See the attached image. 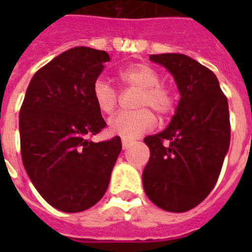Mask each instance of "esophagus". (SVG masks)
I'll use <instances>...</instances> for the list:
<instances>
[{"mask_svg": "<svg viewBox=\"0 0 252 252\" xmlns=\"http://www.w3.org/2000/svg\"><path fill=\"white\" fill-rule=\"evenodd\" d=\"M132 143H133V140H129V139H126V137H123L121 139V144H123V148L126 150V148H128L129 146H131Z\"/></svg>", "mask_w": 252, "mask_h": 252, "instance_id": "34e87169", "label": "esophagus"}]
</instances>
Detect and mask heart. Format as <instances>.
<instances>
[{
    "instance_id": "obj_1",
    "label": "heart",
    "mask_w": 252,
    "mask_h": 252,
    "mask_svg": "<svg viewBox=\"0 0 252 252\" xmlns=\"http://www.w3.org/2000/svg\"><path fill=\"white\" fill-rule=\"evenodd\" d=\"M119 79L128 88L139 89L135 99L136 110L120 112L109 120V129L115 135L133 139L151 131L157 119L153 109L159 116H167L174 108V98L170 89L160 82V74L154 67L146 63H136L119 71ZM94 104L99 112L112 113L117 106L119 93L105 79L94 81L93 89ZM150 109L148 110V108Z\"/></svg>"
}]
</instances>
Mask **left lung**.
<instances>
[{
  "instance_id": "left-lung-1",
  "label": "left lung",
  "mask_w": 252,
  "mask_h": 252,
  "mask_svg": "<svg viewBox=\"0 0 252 252\" xmlns=\"http://www.w3.org/2000/svg\"><path fill=\"white\" fill-rule=\"evenodd\" d=\"M174 77L181 99L169 126L144 137L150 160L143 171L148 198L163 211H190L216 185L229 147L227 97L216 75L182 54L150 55Z\"/></svg>"
}]
</instances>
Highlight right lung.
<instances>
[{
    "label": "right lung",
    "instance_id": "obj_1",
    "mask_svg": "<svg viewBox=\"0 0 252 252\" xmlns=\"http://www.w3.org/2000/svg\"><path fill=\"white\" fill-rule=\"evenodd\" d=\"M109 61L89 47L64 51L36 71L20 109L25 171L41 197L67 213L102 198L121 151L119 136L90 140L106 126L92 89Z\"/></svg>",
    "mask_w": 252,
    "mask_h": 252
}]
</instances>
